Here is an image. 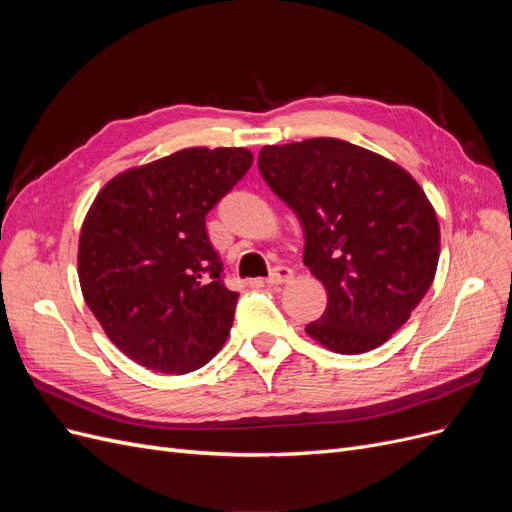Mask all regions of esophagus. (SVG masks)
Instances as JSON below:
<instances>
[{
    "instance_id": "1",
    "label": "esophagus",
    "mask_w": 512,
    "mask_h": 512,
    "mask_svg": "<svg viewBox=\"0 0 512 512\" xmlns=\"http://www.w3.org/2000/svg\"><path fill=\"white\" fill-rule=\"evenodd\" d=\"M292 269L290 267H284V265H280V267H275V269H271V273H269V277H267V284H271V286H280V284H286V282H290L292 280Z\"/></svg>"
}]
</instances>
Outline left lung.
I'll return each instance as SVG.
<instances>
[{
    "label": "left lung",
    "instance_id": "1",
    "mask_svg": "<svg viewBox=\"0 0 512 512\" xmlns=\"http://www.w3.org/2000/svg\"><path fill=\"white\" fill-rule=\"evenodd\" d=\"M258 168L297 213L303 262L327 288V309L305 331L339 354L382 346L436 275V211L408 170L339 138L267 145Z\"/></svg>",
    "mask_w": 512,
    "mask_h": 512
}]
</instances>
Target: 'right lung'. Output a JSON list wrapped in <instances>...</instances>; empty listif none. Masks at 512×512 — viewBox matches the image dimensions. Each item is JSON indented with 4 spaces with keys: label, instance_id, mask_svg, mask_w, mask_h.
<instances>
[{
    "label": "right lung",
    "instance_id": "obj_1",
    "mask_svg": "<svg viewBox=\"0 0 512 512\" xmlns=\"http://www.w3.org/2000/svg\"><path fill=\"white\" fill-rule=\"evenodd\" d=\"M243 147H192L108 181L79 239L85 303L108 339L158 374L207 365L228 339L239 292L205 218L250 170Z\"/></svg>",
    "mask_w": 512,
    "mask_h": 512
}]
</instances>
